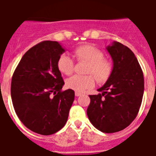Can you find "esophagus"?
<instances>
[{
    "label": "esophagus",
    "mask_w": 156,
    "mask_h": 156,
    "mask_svg": "<svg viewBox=\"0 0 156 156\" xmlns=\"http://www.w3.org/2000/svg\"><path fill=\"white\" fill-rule=\"evenodd\" d=\"M81 95H82V93H81V92H78V91H76V92H75L76 96H80Z\"/></svg>",
    "instance_id": "obj_1"
}]
</instances>
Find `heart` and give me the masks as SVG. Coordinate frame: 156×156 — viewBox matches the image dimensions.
Here are the masks:
<instances>
[{"mask_svg": "<svg viewBox=\"0 0 156 156\" xmlns=\"http://www.w3.org/2000/svg\"><path fill=\"white\" fill-rule=\"evenodd\" d=\"M73 56L78 61L87 62L86 73L91 74L73 75L69 78L66 80V87L71 90L83 91L95 85V76L99 83H103L111 76L113 69L112 61L104 57V52L95 46L81 45L73 50ZM57 67L62 73L70 75L74 69V61L68 54H62L57 61Z\"/></svg>", "mask_w": 156, "mask_h": 156, "instance_id": "b5f03b06", "label": "heart"}]
</instances>
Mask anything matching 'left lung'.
Returning a JSON list of instances; mask_svg holds the SVG:
<instances>
[{
    "instance_id": "left-lung-1",
    "label": "left lung",
    "mask_w": 156,
    "mask_h": 156,
    "mask_svg": "<svg viewBox=\"0 0 156 156\" xmlns=\"http://www.w3.org/2000/svg\"><path fill=\"white\" fill-rule=\"evenodd\" d=\"M113 61L111 76L102 87V94L89 95L87 113L95 128L104 133L126 129L136 118L144 92V78L135 55L119 42L107 47Z\"/></svg>"
}]
</instances>
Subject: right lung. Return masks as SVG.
<instances>
[{
  "label": "right lung",
  "mask_w": 156,
  "mask_h": 156,
  "mask_svg": "<svg viewBox=\"0 0 156 156\" xmlns=\"http://www.w3.org/2000/svg\"><path fill=\"white\" fill-rule=\"evenodd\" d=\"M65 49L46 40L28 50L13 72L11 98L17 116L35 133L51 135L66 125L74 91L65 84L57 61Z\"/></svg>",
  "instance_id": "1"
}]
</instances>
